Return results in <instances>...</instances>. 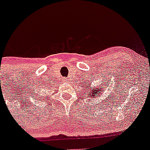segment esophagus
Instances as JSON below:
<instances>
[{"instance_id":"obj_1","label":"esophagus","mask_w":150,"mask_h":150,"mask_svg":"<svg viewBox=\"0 0 150 150\" xmlns=\"http://www.w3.org/2000/svg\"><path fill=\"white\" fill-rule=\"evenodd\" d=\"M64 81H65V82H68V78H64Z\"/></svg>"}]
</instances>
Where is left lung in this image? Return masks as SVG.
<instances>
[{"instance_id": "left-lung-1", "label": "left lung", "mask_w": 150, "mask_h": 150, "mask_svg": "<svg viewBox=\"0 0 150 150\" xmlns=\"http://www.w3.org/2000/svg\"><path fill=\"white\" fill-rule=\"evenodd\" d=\"M84 87H86V88H88V90H87L88 92L86 94H88L87 97L90 98L91 99H96V96H100L101 94H102V93L104 92L103 89L105 88L104 87L102 88V86H100V85L99 86L96 85V87H95V86L92 87L90 84H88V86H84Z\"/></svg>"}]
</instances>
